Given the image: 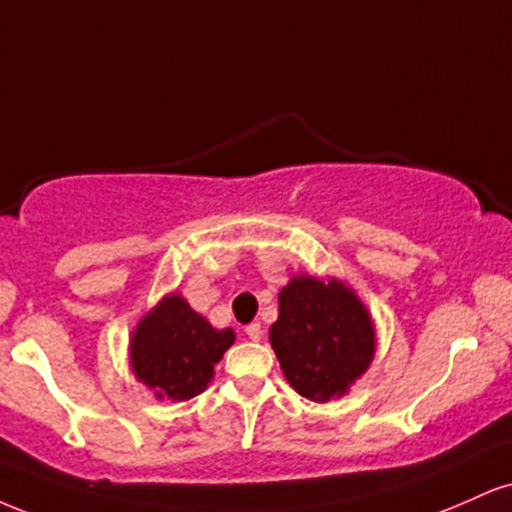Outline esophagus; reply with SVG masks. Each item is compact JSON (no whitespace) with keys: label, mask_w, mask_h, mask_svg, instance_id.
Instances as JSON below:
<instances>
[{"label":"esophagus","mask_w":512,"mask_h":512,"mask_svg":"<svg viewBox=\"0 0 512 512\" xmlns=\"http://www.w3.org/2000/svg\"><path fill=\"white\" fill-rule=\"evenodd\" d=\"M245 334H248V339H252V342H260V339H262V325H260V322H250V325L245 327Z\"/></svg>","instance_id":"esophagus-1"}]
</instances>
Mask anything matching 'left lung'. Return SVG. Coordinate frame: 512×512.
<instances>
[{"mask_svg":"<svg viewBox=\"0 0 512 512\" xmlns=\"http://www.w3.org/2000/svg\"><path fill=\"white\" fill-rule=\"evenodd\" d=\"M269 342L284 378L313 402L344 397L375 356V322L358 293L337 276H291L279 291Z\"/></svg>","mask_w":512,"mask_h":512,"instance_id":"left-lung-1","label":"left lung"}]
</instances>
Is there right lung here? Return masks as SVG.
I'll use <instances>...</instances> for the list:
<instances>
[{"label": "right lung", "instance_id": "obj_1", "mask_svg": "<svg viewBox=\"0 0 512 512\" xmlns=\"http://www.w3.org/2000/svg\"><path fill=\"white\" fill-rule=\"evenodd\" d=\"M233 342L231 327L216 330L180 293H166L132 330L129 368L156 399L187 402L207 390Z\"/></svg>", "mask_w": 512, "mask_h": 512}]
</instances>
